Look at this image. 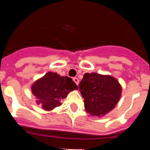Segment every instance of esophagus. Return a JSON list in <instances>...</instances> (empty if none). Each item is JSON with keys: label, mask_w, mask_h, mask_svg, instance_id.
Here are the masks:
<instances>
[{"label": "esophagus", "mask_w": 150, "mask_h": 150, "mask_svg": "<svg viewBox=\"0 0 150 150\" xmlns=\"http://www.w3.org/2000/svg\"><path fill=\"white\" fill-rule=\"evenodd\" d=\"M73 79H74V81L75 82V83H76V84L78 86V85H79V79H78L76 77H74Z\"/></svg>", "instance_id": "1"}]
</instances>
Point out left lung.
<instances>
[{"mask_svg": "<svg viewBox=\"0 0 150 150\" xmlns=\"http://www.w3.org/2000/svg\"><path fill=\"white\" fill-rule=\"evenodd\" d=\"M85 110L100 118L114 109L122 95V86L110 75L86 73L79 84Z\"/></svg>", "mask_w": 150, "mask_h": 150, "instance_id": "1", "label": "left lung"}]
</instances>
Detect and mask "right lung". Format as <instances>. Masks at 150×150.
I'll list each match as a JSON object with an SVG mask.
<instances>
[{"label":"right lung","instance_id":"right-lung-1","mask_svg":"<svg viewBox=\"0 0 150 150\" xmlns=\"http://www.w3.org/2000/svg\"><path fill=\"white\" fill-rule=\"evenodd\" d=\"M30 89L36 97V103L44 110L50 111L62 105L61 100L78 87L71 78L47 72L31 85Z\"/></svg>","mask_w":150,"mask_h":150}]
</instances>
